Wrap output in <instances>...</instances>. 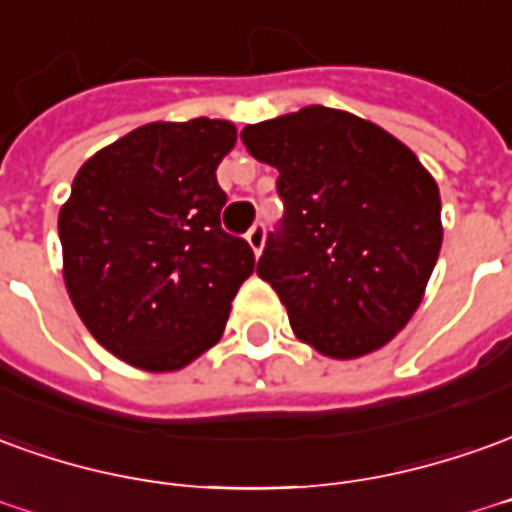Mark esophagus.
<instances>
[{
  "label": "esophagus",
  "mask_w": 512,
  "mask_h": 512,
  "mask_svg": "<svg viewBox=\"0 0 512 512\" xmlns=\"http://www.w3.org/2000/svg\"><path fill=\"white\" fill-rule=\"evenodd\" d=\"M246 241H249V246H252V252L260 255V252H263V244H266V224H263V221H257L255 227L246 232Z\"/></svg>",
  "instance_id": "obj_1"
}]
</instances>
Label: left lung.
Instances as JSON below:
<instances>
[{
  "instance_id": "8db88e82",
  "label": "left lung",
  "mask_w": 512,
  "mask_h": 512,
  "mask_svg": "<svg viewBox=\"0 0 512 512\" xmlns=\"http://www.w3.org/2000/svg\"><path fill=\"white\" fill-rule=\"evenodd\" d=\"M241 141L280 171L285 213L257 274L296 338L341 360L385 346L416 313L441 252L430 171L377 124L321 105L249 124Z\"/></svg>"
}]
</instances>
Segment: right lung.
I'll list each match as a JSON object with an SVG mask.
<instances>
[{"label":"right lung","instance_id":"obj_1","mask_svg":"<svg viewBox=\"0 0 512 512\" xmlns=\"http://www.w3.org/2000/svg\"><path fill=\"white\" fill-rule=\"evenodd\" d=\"M235 146L230 121L146 124L96 152L60 210L66 288L107 352L177 371L219 341L255 271L244 238L221 230L216 180Z\"/></svg>","mask_w":512,"mask_h":512}]
</instances>
